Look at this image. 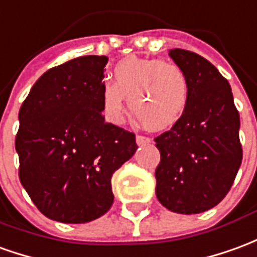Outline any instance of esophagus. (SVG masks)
Masks as SVG:
<instances>
[{"label": "esophagus", "instance_id": "1", "mask_svg": "<svg viewBox=\"0 0 257 257\" xmlns=\"http://www.w3.org/2000/svg\"><path fill=\"white\" fill-rule=\"evenodd\" d=\"M136 143L142 146V145H149V143H152V139L149 138V136H143V135H138L136 136Z\"/></svg>", "mask_w": 257, "mask_h": 257}]
</instances>
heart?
I'll list each match as a JSON object with an SVG mask.
<instances>
[{
  "label": "heart",
  "mask_w": 257,
  "mask_h": 257,
  "mask_svg": "<svg viewBox=\"0 0 257 257\" xmlns=\"http://www.w3.org/2000/svg\"><path fill=\"white\" fill-rule=\"evenodd\" d=\"M112 83L103 87L104 118L119 125L129 108L150 129H167L178 122L189 104V79L177 64L156 58L126 57L111 72Z\"/></svg>",
  "instance_id": "obj_1"
}]
</instances>
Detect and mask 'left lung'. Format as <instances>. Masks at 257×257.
<instances>
[{
    "label": "left lung",
    "mask_w": 257,
    "mask_h": 257,
    "mask_svg": "<svg viewBox=\"0 0 257 257\" xmlns=\"http://www.w3.org/2000/svg\"><path fill=\"white\" fill-rule=\"evenodd\" d=\"M189 79V104L170 131L154 138L160 150L156 195L179 214L214 207L231 189L242 163L239 112L228 80L216 66L188 50L170 51Z\"/></svg>",
    "instance_id": "1"
}]
</instances>
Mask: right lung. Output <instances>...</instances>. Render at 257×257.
Returning a JSON list of instances; mask_svg holds the SVG:
<instances>
[{
	"label": "right lung",
	"mask_w": 257,
	"mask_h": 257,
	"mask_svg": "<svg viewBox=\"0 0 257 257\" xmlns=\"http://www.w3.org/2000/svg\"><path fill=\"white\" fill-rule=\"evenodd\" d=\"M107 57L85 55L40 76L19 110V179L51 220L101 217L114 202L111 177L136 152L134 132L105 122L101 91Z\"/></svg>",
	"instance_id": "obj_1"
}]
</instances>
